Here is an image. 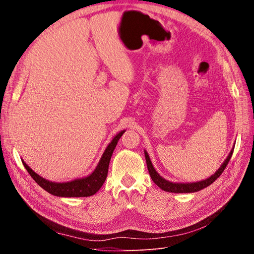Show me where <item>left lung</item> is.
I'll use <instances>...</instances> for the list:
<instances>
[{
	"instance_id": "obj_1",
	"label": "left lung",
	"mask_w": 254,
	"mask_h": 254,
	"mask_svg": "<svg viewBox=\"0 0 254 254\" xmlns=\"http://www.w3.org/2000/svg\"><path fill=\"white\" fill-rule=\"evenodd\" d=\"M233 150H234V147L231 149V151H230L227 159L224 161V163L220 165L218 170L215 172L211 177H209V178H206L204 180H201V181L190 182V183H176V182H171V181L164 179L163 177H161L158 174V172L155 170V167H153L151 161H150V158L148 156V152L144 150V153H145L146 164H147V168H148V172H149L151 179L160 189H162L165 191H168V193H195V191H198L206 187H209L210 184H212L215 180L218 178V177L222 174V172L225 171V168L228 165L230 159H231Z\"/></svg>"
}]
</instances>
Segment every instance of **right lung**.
Wrapping results in <instances>:
<instances>
[{"label":"right lung","mask_w":254,"mask_h":254,"mask_svg":"<svg viewBox=\"0 0 254 254\" xmlns=\"http://www.w3.org/2000/svg\"><path fill=\"white\" fill-rule=\"evenodd\" d=\"M124 132L125 130H122V131H120L113 137L112 141L106 147L101 160H99L97 166L95 167V170L89 176L83 177V178L74 179L67 182H54L44 179L43 177L35 173L23 160L22 163L26 168L28 174L32 176V178L39 184L43 190L49 191L50 194L57 197H89L94 195L104 184L107 178V175H108V167L113 150L115 148V146H117L120 137Z\"/></svg>","instance_id":"1"}]
</instances>
